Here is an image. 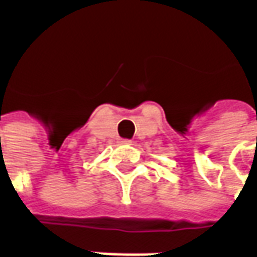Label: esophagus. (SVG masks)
<instances>
[{
  "label": "esophagus",
  "instance_id": "obj_1",
  "mask_svg": "<svg viewBox=\"0 0 257 257\" xmlns=\"http://www.w3.org/2000/svg\"><path fill=\"white\" fill-rule=\"evenodd\" d=\"M121 143H122V145H131L132 142H131V140H128V139H125V140H122Z\"/></svg>",
  "mask_w": 257,
  "mask_h": 257
}]
</instances>
